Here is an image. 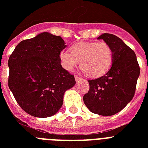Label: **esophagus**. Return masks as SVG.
Wrapping results in <instances>:
<instances>
[{
	"instance_id": "obj_1",
	"label": "esophagus",
	"mask_w": 148,
	"mask_h": 148,
	"mask_svg": "<svg viewBox=\"0 0 148 148\" xmlns=\"http://www.w3.org/2000/svg\"><path fill=\"white\" fill-rule=\"evenodd\" d=\"M75 80H76V81H81V80H83L82 79V77H79V76H75Z\"/></svg>"
}]
</instances>
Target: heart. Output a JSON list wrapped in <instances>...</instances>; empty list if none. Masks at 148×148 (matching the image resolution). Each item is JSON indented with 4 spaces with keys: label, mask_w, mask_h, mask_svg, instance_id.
Returning a JSON list of instances; mask_svg holds the SVG:
<instances>
[{
    "label": "heart",
    "mask_w": 148,
    "mask_h": 148,
    "mask_svg": "<svg viewBox=\"0 0 148 148\" xmlns=\"http://www.w3.org/2000/svg\"><path fill=\"white\" fill-rule=\"evenodd\" d=\"M60 64L67 71L80 67L88 77H99L104 75L112 66L114 53L110 45L104 41L80 42L73 45L70 52L60 53Z\"/></svg>",
    "instance_id": "obj_1"
}]
</instances>
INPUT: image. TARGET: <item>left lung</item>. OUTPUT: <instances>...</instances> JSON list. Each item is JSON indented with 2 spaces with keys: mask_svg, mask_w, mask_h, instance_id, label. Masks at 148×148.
I'll return each mask as SVG.
<instances>
[{
  "mask_svg": "<svg viewBox=\"0 0 148 148\" xmlns=\"http://www.w3.org/2000/svg\"><path fill=\"white\" fill-rule=\"evenodd\" d=\"M103 39L113 50L112 66L105 75L88 80L90 89L84 102L94 114L111 116L124 109L135 94L140 67L133 50L111 34H103Z\"/></svg>",
  "mask_w": 148,
  "mask_h": 148,
  "instance_id": "obj_1",
  "label": "left lung"
}]
</instances>
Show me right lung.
Here are the masks:
<instances>
[{
    "label": "right lung",
    "mask_w": 148,
    "mask_h": 148,
    "mask_svg": "<svg viewBox=\"0 0 148 148\" xmlns=\"http://www.w3.org/2000/svg\"><path fill=\"white\" fill-rule=\"evenodd\" d=\"M66 47L60 36L47 32L24 40L8 60V87L20 107L36 117L55 114L74 76L60 64V53Z\"/></svg>",
    "instance_id": "obj_1"
}]
</instances>
